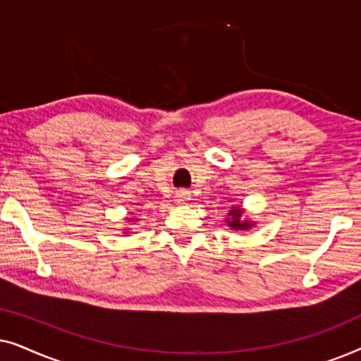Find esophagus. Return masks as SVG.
<instances>
[{"mask_svg":"<svg viewBox=\"0 0 361 361\" xmlns=\"http://www.w3.org/2000/svg\"><path fill=\"white\" fill-rule=\"evenodd\" d=\"M189 199H190V192L189 190L182 189V190H177L176 192V200L179 202V204H182V202H185V200H189Z\"/></svg>","mask_w":361,"mask_h":361,"instance_id":"esophagus-1","label":"esophagus"}]
</instances>
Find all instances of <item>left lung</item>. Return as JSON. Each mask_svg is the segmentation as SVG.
<instances>
[{
    "label": "left lung",
    "instance_id": "left-lung-1",
    "mask_svg": "<svg viewBox=\"0 0 361 361\" xmlns=\"http://www.w3.org/2000/svg\"><path fill=\"white\" fill-rule=\"evenodd\" d=\"M230 219H226V221H228V225L231 226V228H235V230H241V228H248L250 226V224L248 221H241L240 219H241V210L240 209H233V210H230Z\"/></svg>",
    "mask_w": 361,
    "mask_h": 361
}]
</instances>
